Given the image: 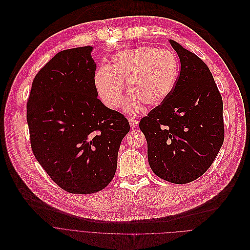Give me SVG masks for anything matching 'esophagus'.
<instances>
[{"label":"esophagus","instance_id":"esophagus-1","mask_svg":"<svg viewBox=\"0 0 250 250\" xmlns=\"http://www.w3.org/2000/svg\"><path fill=\"white\" fill-rule=\"evenodd\" d=\"M128 120H129L130 126H131V128H132V129L137 127V125H138V121H137L134 117H129V118H128Z\"/></svg>","mask_w":250,"mask_h":250}]
</instances>
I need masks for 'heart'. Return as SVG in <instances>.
<instances>
[{"mask_svg": "<svg viewBox=\"0 0 250 250\" xmlns=\"http://www.w3.org/2000/svg\"><path fill=\"white\" fill-rule=\"evenodd\" d=\"M179 74L174 53L156 47L141 46L113 55L112 65L102 66L94 75L98 97L109 108L123 103L124 80L132 91L124 104L129 114L140 112L144 104L148 107L163 104L172 92Z\"/></svg>", "mask_w": 250, "mask_h": 250, "instance_id": "obj_1", "label": "heart"}]
</instances>
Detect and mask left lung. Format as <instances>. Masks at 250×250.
I'll list each match as a JSON object with an SVG mask.
<instances>
[{
    "label": "left lung",
    "mask_w": 250,
    "mask_h": 250,
    "mask_svg": "<svg viewBox=\"0 0 250 250\" xmlns=\"http://www.w3.org/2000/svg\"><path fill=\"white\" fill-rule=\"evenodd\" d=\"M180 74L167 101L141 119L148 165L168 182L185 184L204 174L224 143L223 99L208 66L174 40Z\"/></svg>",
    "instance_id": "obj_1"
}]
</instances>
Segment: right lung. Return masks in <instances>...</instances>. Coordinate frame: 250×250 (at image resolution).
Listing matches in <instances>:
<instances>
[{
	"instance_id": "obj_1",
	"label": "right lung",
	"mask_w": 250,
	"mask_h": 250,
	"mask_svg": "<svg viewBox=\"0 0 250 250\" xmlns=\"http://www.w3.org/2000/svg\"><path fill=\"white\" fill-rule=\"evenodd\" d=\"M91 46L63 50L35 76L26 119L33 155L67 192L90 194L114 177L128 120L97 98Z\"/></svg>"
}]
</instances>
